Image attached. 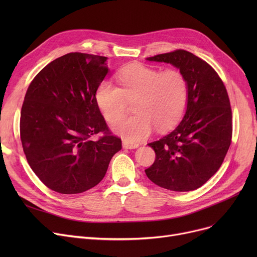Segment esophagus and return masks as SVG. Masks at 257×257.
I'll use <instances>...</instances> for the list:
<instances>
[{
    "label": "esophagus",
    "instance_id": "obj_1",
    "mask_svg": "<svg viewBox=\"0 0 257 257\" xmlns=\"http://www.w3.org/2000/svg\"><path fill=\"white\" fill-rule=\"evenodd\" d=\"M139 147H140L139 144L128 142L127 140L123 141V148H125V149H137V148H139Z\"/></svg>",
    "mask_w": 257,
    "mask_h": 257
}]
</instances>
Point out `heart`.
Returning a JSON list of instances; mask_svg holds the SVG:
<instances>
[{"instance_id": "obj_1", "label": "heart", "mask_w": 257, "mask_h": 257, "mask_svg": "<svg viewBox=\"0 0 257 257\" xmlns=\"http://www.w3.org/2000/svg\"><path fill=\"white\" fill-rule=\"evenodd\" d=\"M120 88L110 81H103L97 88L96 101L110 124L118 121L125 112L126 100L137 98L136 115L119 121L114 131L130 142L145 140L154 127L165 130L175 124L183 111L187 83L182 73L169 69L160 72L140 63L130 64L117 74Z\"/></svg>"}]
</instances>
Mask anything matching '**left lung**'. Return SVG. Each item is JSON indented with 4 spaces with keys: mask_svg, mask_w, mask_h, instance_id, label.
I'll list each match as a JSON object with an SVG mask.
<instances>
[{
    "mask_svg": "<svg viewBox=\"0 0 257 257\" xmlns=\"http://www.w3.org/2000/svg\"><path fill=\"white\" fill-rule=\"evenodd\" d=\"M147 60L178 69L187 83V101L178 126L148 144L156 158L145 170L146 175L170 191L197 190L220 169L231 143L232 114L226 87L207 62L187 51L159 54Z\"/></svg>",
    "mask_w": 257,
    "mask_h": 257,
    "instance_id": "1",
    "label": "left lung"
}]
</instances>
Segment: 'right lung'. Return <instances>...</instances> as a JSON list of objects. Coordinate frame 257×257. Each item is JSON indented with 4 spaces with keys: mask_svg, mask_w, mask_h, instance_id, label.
Instances as JSON below:
<instances>
[{
    "mask_svg": "<svg viewBox=\"0 0 257 257\" xmlns=\"http://www.w3.org/2000/svg\"><path fill=\"white\" fill-rule=\"evenodd\" d=\"M108 72L107 57L69 53L45 66L27 89L20 125L23 149L32 171L52 191L90 190L121 149L96 101ZM99 132L105 136L91 141Z\"/></svg>",
    "mask_w": 257,
    "mask_h": 257,
    "instance_id": "obj_1",
    "label": "right lung"
}]
</instances>
